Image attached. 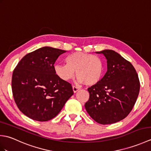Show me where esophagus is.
Wrapping results in <instances>:
<instances>
[{"instance_id": "obj_1", "label": "esophagus", "mask_w": 151, "mask_h": 151, "mask_svg": "<svg viewBox=\"0 0 151 151\" xmlns=\"http://www.w3.org/2000/svg\"><path fill=\"white\" fill-rule=\"evenodd\" d=\"M79 89H80L79 88L76 87V86H73V92L75 93L77 92L79 90Z\"/></svg>"}]
</instances>
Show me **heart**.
Wrapping results in <instances>:
<instances>
[{
    "label": "heart",
    "mask_w": 151,
    "mask_h": 151,
    "mask_svg": "<svg viewBox=\"0 0 151 151\" xmlns=\"http://www.w3.org/2000/svg\"><path fill=\"white\" fill-rule=\"evenodd\" d=\"M67 64H56L54 73L63 81L71 80L76 71L80 83L93 86L100 82L102 73V63L93 54L83 52H75L66 57Z\"/></svg>",
    "instance_id": "1"
}]
</instances>
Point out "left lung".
<instances>
[{
    "label": "left lung",
    "mask_w": 151,
    "mask_h": 151,
    "mask_svg": "<svg viewBox=\"0 0 151 151\" xmlns=\"http://www.w3.org/2000/svg\"><path fill=\"white\" fill-rule=\"evenodd\" d=\"M107 72L98 84L88 90L89 98L85 108L97 123L108 124L123 119L130 114L138 97L140 84L130 62L112 50H104Z\"/></svg>",
    "instance_id": "obj_1"
}]
</instances>
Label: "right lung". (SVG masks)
Segmentation results:
<instances>
[{"mask_svg":"<svg viewBox=\"0 0 151 151\" xmlns=\"http://www.w3.org/2000/svg\"><path fill=\"white\" fill-rule=\"evenodd\" d=\"M65 50L44 47L25 55L12 75L13 96L21 112L32 119L47 121L60 113L73 95L71 84L58 77L54 64Z\"/></svg>","mask_w":151,"mask_h":151,"instance_id":"right-lung-1","label":"right lung"}]
</instances>
